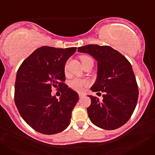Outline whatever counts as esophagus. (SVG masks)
Here are the masks:
<instances>
[{
    "label": "esophagus",
    "mask_w": 155,
    "mask_h": 155,
    "mask_svg": "<svg viewBox=\"0 0 155 155\" xmlns=\"http://www.w3.org/2000/svg\"><path fill=\"white\" fill-rule=\"evenodd\" d=\"M79 98H82V97H83V95H84V94H81V93H79Z\"/></svg>",
    "instance_id": "1"
}]
</instances>
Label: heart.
<instances>
[{
    "label": "heart",
    "instance_id": "heart-1",
    "mask_svg": "<svg viewBox=\"0 0 155 155\" xmlns=\"http://www.w3.org/2000/svg\"><path fill=\"white\" fill-rule=\"evenodd\" d=\"M88 59H91V57H89L88 56H81V61L82 63H84V61L88 60ZM68 63L67 62L65 64V65H64V72H65L66 74L68 72ZM87 84H88V81H87V80L81 78H74L72 81H71L69 86L71 87V88H72V89L74 90V91H81Z\"/></svg>",
    "mask_w": 155,
    "mask_h": 155
}]
</instances>
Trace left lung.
<instances>
[{
  "label": "left lung",
  "mask_w": 155,
  "mask_h": 155,
  "mask_svg": "<svg viewBox=\"0 0 155 155\" xmlns=\"http://www.w3.org/2000/svg\"><path fill=\"white\" fill-rule=\"evenodd\" d=\"M78 51L97 61V79L91 90L104 93L102 102L89 95L91 102L87 111L90 120L104 130L120 128L131 117L138 99L137 84L130 63L109 46L87 45L78 47Z\"/></svg>",
  "instance_id": "1"
}]
</instances>
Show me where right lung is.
Masks as SVG:
<instances>
[{
  "label": "right lung",
  "mask_w": 155,
  "mask_h": 155,
  "mask_svg": "<svg viewBox=\"0 0 155 155\" xmlns=\"http://www.w3.org/2000/svg\"><path fill=\"white\" fill-rule=\"evenodd\" d=\"M76 50L42 46L18 70L15 102L23 120L37 132L55 134L64 130L71 123L79 97L64 83V65ZM58 86L62 93L60 100L51 94V88Z\"/></svg>",
  "instance_id": "add662e5"
}]
</instances>
